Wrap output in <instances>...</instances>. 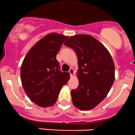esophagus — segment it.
<instances>
[{"label": "esophagus", "mask_w": 135, "mask_h": 135, "mask_svg": "<svg viewBox=\"0 0 135 135\" xmlns=\"http://www.w3.org/2000/svg\"><path fill=\"white\" fill-rule=\"evenodd\" d=\"M69 73H70V76L71 77L73 76L74 74V69H72V68H71V69H70V70L69 71Z\"/></svg>", "instance_id": "1"}]
</instances>
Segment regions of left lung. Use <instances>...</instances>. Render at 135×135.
<instances>
[{"label": "left lung", "instance_id": "8db88e82", "mask_svg": "<svg viewBox=\"0 0 135 135\" xmlns=\"http://www.w3.org/2000/svg\"><path fill=\"white\" fill-rule=\"evenodd\" d=\"M64 45L74 49L78 59V87L71 95L74 105L91 110L106 97L115 80L111 55L102 43L88 35L71 36Z\"/></svg>", "mask_w": 135, "mask_h": 135}]
</instances>
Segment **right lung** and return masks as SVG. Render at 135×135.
I'll use <instances>...</instances> for the list:
<instances>
[{"mask_svg":"<svg viewBox=\"0 0 135 135\" xmlns=\"http://www.w3.org/2000/svg\"><path fill=\"white\" fill-rule=\"evenodd\" d=\"M68 36L51 33L31 47L21 67V80L30 99L42 107L56 102L61 88L70 79L62 73L56 55Z\"/></svg>","mask_w":135,"mask_h":135,"instance_id":"1","label":"right lung"}]
</instances>
